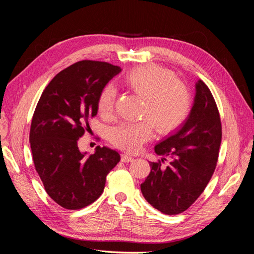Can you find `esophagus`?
Here are the masks:
<instances>
[{
    "label": "esophagus",
    "instance_id": "esophagus-1",
    "mask_svg": "<svg viewBox=\"0 0 254 254\" xmlns=\"http://www.w3.org/2000/svg\"><path fill=\"white\" fill-rule=\"evenodd\" d=\"M121 160H122V162L128 163V162H132V161H133V158H132L131 156L127 155V153H123L122 157H121Z\"/></svg>",
    "mask_w": 254,
    "mask_h": 254
}]
</instances>
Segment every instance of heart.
I'll use <instances>...</instances> for the list:
<instances>
[{
	"instance_id": "1",
	"label": "heart",
	"mask_w": 254,
	"mask_h": 254,
	"mask_svg": "<svg viewBox=\"0 0 254 254\" xmlns=\"http://www.w3.org/2000/svg\"><path fill=\"white\" fill-rule=\"evenodd\" d=\"M123 84L132 93L144 98L137 123H122L110 130L109 139L118 147L134 152L153 136L155 128L160 134L174 132L183 125L191 110V95L173 72L159 65H145L126 73ZM117 90L108 83L99 92L97 108L103 117L114 111Z\"/></svg>"
}]
</instances>
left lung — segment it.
<instances>
[{
    "instance_id": "obj_1",
    "label": "left lung",
    "mask_w": 254,
    "mask_h": 254,
    "mask_svg": "<svg viewBox=\"0 0 254 254\" xmlns=\"http://www.w3.org/2000/svg\"><path fill=\"white\" fill-rule=\"evenodd\" d=\"M221 143V122L216 102L206 84L196 83L194 106L186 124L175 134L159 143L155 151L170 156L149 162L151 171L141 184L144 198L167 215L182 213L202 194L217 165Z\"/></svg>"
}]
</instances>
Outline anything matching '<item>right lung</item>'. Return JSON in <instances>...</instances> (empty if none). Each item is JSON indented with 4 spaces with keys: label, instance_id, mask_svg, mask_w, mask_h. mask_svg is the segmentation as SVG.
<instances>
[{
    "label": "right lung",
    "instance_id": "obj_1",
    "mask_svg": "<svg viewBox=\"0 0 254 254\" xmlns=\"http://www.w3.org/2000/svg\"><path fill=\"white\" fill-rule=\"evenodd\" d=\"M120 72V66L104 61H78L50 81L36 106L29 131L35 168L48 195L66 210L93 203L121 160L105 146L89 157L78 148L97 114L99 92Z\"/></svg>",
    "mask_w": 254,
    "mask_h": 254
}]
</instances>
